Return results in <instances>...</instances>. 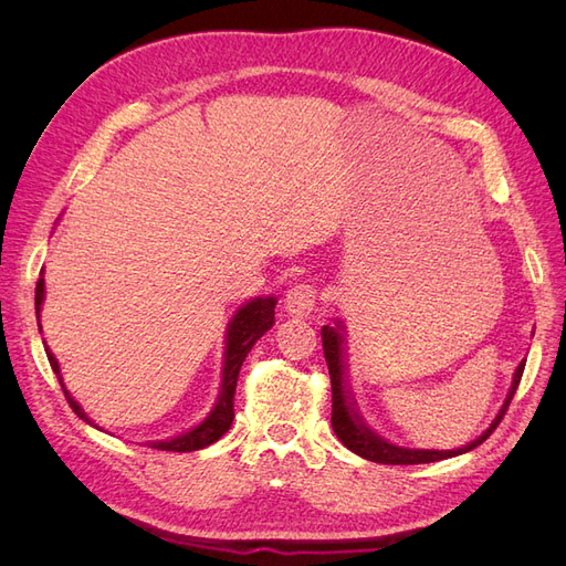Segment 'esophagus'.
Masks as SVG:
<instances>
[{"label":"esophagus","mask_w":566,"mask_h":566,"mask_svg":"<svg viewBox=\"0 0 566 566\" xmlns=\"http://www.w3.org/2000/svg\"><path fill=\"white\" fill-rule=\"evenodd\" d=\"M283 310L295 318H310L316 310V290L304 283L290 287L283 300Z\"/></svg>","instance_id":"1"}]
</instances>
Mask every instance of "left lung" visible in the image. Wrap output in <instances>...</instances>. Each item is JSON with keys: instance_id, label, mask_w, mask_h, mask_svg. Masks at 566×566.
<instances>
[{"instance_id": "1", "label": "left lung", "mask_w": 566, "mask_h": 566, "mask_svg": "<svg viewBox=\"0 0 566 566\" xmlns=\"http://www.w3.org/2000/svg\"><path fill=\"white\" fill-rule=\"evenodd\" d=\"M321 339H323V354H325V364H328V373H331V387H333V430L337 434V439L345 443V447L361 455L366 460L373 462H385V465H420V462H437V460H447L460 453H468L472 449H476L479 443H484L495 427L501 424L505 410L515 397V391L520 387L522 373L526 366V358L520 361L515 378H512L507 397L501 406L499 413L491 420V424L486 430L479 434L474 441H470L468 447H460L455 451H427V449H406V447H397V443H389L387 439H382L380 434H375L370 427L364 424V420L358 418L354 401L349 397L347 389V380H345V337H342V325L339 321H335L333 325H323L321 328Z\"/></svg>"}]
</instances>
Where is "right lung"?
I'll return each instance as SVG.
<instances>
[{
	"label": "right lung",
	"instance_id": "1",
	"mask_svg": "<svg viewBox=\"0 0 566 566\" xmlns=\"http://www.w3.org/2000/svg\"><path fill=\"white\" fill-rule=\"evenodd\" d=\"M42 302H44V279L40 276L38 287H35V314H38V325H40V312H42ZM276 297H254L250 302H245L241 310L233 314V318L227 325V347H224V368H221V387H219V397L212 406V410L208 413L202 422H198L196 427H191L188 432H181L172 439L165 441H150V449L158 451H177V453H188V451H200L205 447H210L219 437H224V432H229V427L233 422V394H235V385H238V373H241V366L245 361L248 352L252 349V345L260 339L271 325H273V310H276ZM42 328V325H40ZM46 358L51 364V370L56 373V378L63 387V394L67 403L77 413V418H82L87 424L96 427L87 413H84L82 406L71 397V391L65 389L63 378H61V368L56 356L49 352L46 347Z\"/></svg>",
	"mask_w": 566,
	"mask_h": 566
}]
</instances>
